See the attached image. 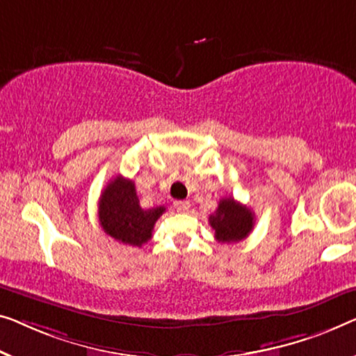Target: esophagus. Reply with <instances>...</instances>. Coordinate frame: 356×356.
<instances>
[{"label": "esophagus", "mask_w": 356, "mask_h": 356, "mask_svg": "<svg viewBox=\"0 0 356 356\" xmlns=\"http://www.w3.org/2000/svg\"><path fill=\"white\" fill-rule=\"evenodd\" d=\"M174 208H176L179 212H185V211H188L190 203L188 201H182V200L174 201Z\"/></svg>", "instance_id": "esophagus-1"}]
</instances>
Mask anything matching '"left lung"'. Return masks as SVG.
I'll return each mask as SVG.
<instances>
[{"mask_svg":"<svg viewBox=\"0 0 356 356\" xmlns=\"http://www.w3.org/2000/svg\"><path fill=\"white\" fill-rule=\"evenodd\" d=\"M209 224L219 243H238L251 233L254 212L229 196L219 201L216 212L209 216Z\"/></svg>","mask_w":356,"mask_h":356,"instance_id":"8db88e82","label":"left lung"}]
</instances>
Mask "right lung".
<instances>
[{"instance_id": "add662e5", "label": "right lung", "mask_w": 356, "mask_h": 356, "mask_svg": "<svg viewBox=\"0 0 356 356\" xmlns=\"http://www.w3.org/2000/svg\"><path fill=\"white\" fill-rule=\"evenodd\" d=\"M166 211L164 206L144 209L132 180L116 176L99 198V222L104 232L116 241L142 246L152 238L153 227Z\"/></svg>"}]
</instances>
